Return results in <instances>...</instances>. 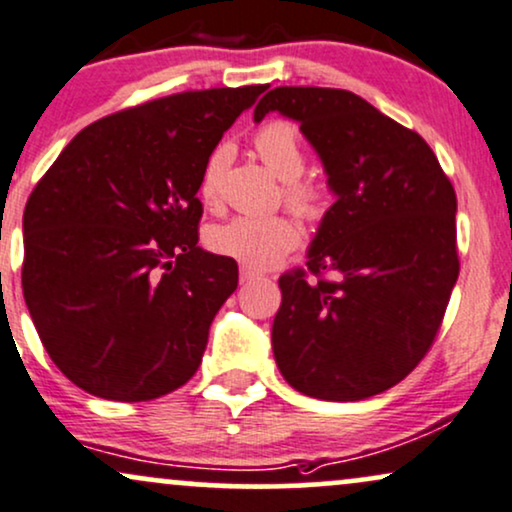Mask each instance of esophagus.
<instances>
[{
	"mask_svg": "<svg viewBox=\"0 0 512 512\" xmlns=\"http://www.w3.org/2000/svg\"><path fill=\"white\" fill-rule=\"evenodd\" d=\"M257 276H260V274H257V272H255V269H248V267H243V269H240V283H248V281H255V279H257Z\"/></svg>",
	"mask_w": 512,
	"mask_h": 512,
	"instance_id": "1",
	"label": "esophagus"
}]
</instances>
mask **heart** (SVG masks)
Returning a JSON list of instances; mask_svg holds the SVG:
<instances>
[{
    "label": "heart",
    "instance_id": "1",
    "mask_svg": "<svg viewBox=\"0 0 512 512\" xmlns=\"http://www.w3.org/2000/svg\"><path fill=\"white\" fill-rule=\"evenodd\" d=\"M252 147L272 174H276L283 186V200L298 217L305 221H322L329 212L331 195L324 183L317 178H305L307 155L300 143V135L291 123L269 121L252 135ZM231 162V145L219 143L209 152L200 171L197 193L207 207H214L219 200L221 178ZM300 231L291 219L283 214H267V217H233L229 221L214 224L207 231L209 250L221 257H229L245 264L248 269H267L281 262L288 252L298 248Z\"/></svg>",
    "mask_w": 512,
    "mask_h": 512
}]
</instances>
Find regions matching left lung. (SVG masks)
<instances>
[{"label": "left lung", "instance_id": "8db88e82", "mask_svg": "<svg viewBox=\"0 0 512 512\" xmlns=\"http://www.w3.org/2000/svg\"><path fill=\"white\" fill-rule=\"evenodd\" d=\"M269 112L300 123L336 195L307 250L318 281L279 279L276 365L310 398L377 396L420 365L443 322L460 272L455 190L420 133L355 92L274 88L255 121Z\"/></svg>", "mask_w": 512, "mask_h": 512}]
</instances>
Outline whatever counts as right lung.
I'll return each instance as SVG.
<instances>
[{
    "label": "right lung",
    "instance_id": "add662e5",
    "mask_svg": "<svg viewBox=\"0 0 512 512\" xmlns=\"http://www.w3.org/2000/svg\"><path fill=\"white\" fill-rule=\"evenodd\" d=\"M267 85L188 90L83 128L23 212V298L64 377L140 403L193 377L238 264L197 245L202 164Z\"/></svg>",
    "mask_w": 512,
    "mask_h": 512
}]
</instances>
